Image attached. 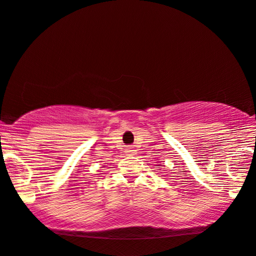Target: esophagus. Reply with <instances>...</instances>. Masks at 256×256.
Segmentation results:
<instances>
[{"label": "esophagus", "mask_w": 256, "mask_h": 256, "mask_svg": "<svg viewBox=\"0 0 256 256\" xmlns=\"http://www.w3.org/2000/svg\"><path fill=\"white\" fill-rule=\"evenodd\" d=\"M134 153H135V150L132 148H126V154H127V156H134Z\"/></svg>", "instance_id": "esophagus-1"}]
</instances>
